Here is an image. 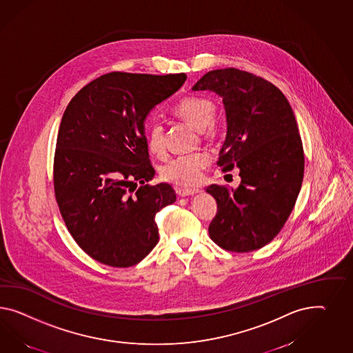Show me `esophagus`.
Returning a JSON list of instances; mask_svg holds the SVG:
<instances>
[{"mask_svg": "<svg viewBox=\"0 0 353 353\" xmlns=\"http://www.w3.org/2000/svg\"><path fill=\"white\" fill-rule=\"evenodd\" d=\"M177 192L180 196H190V195H195V194L201 192V190L199 189H180V190H177Z\"/></svg>", "mask_w": 353, "mask_h": 353, "instance_id": "1", "label": "esophagus"}]
</instances>
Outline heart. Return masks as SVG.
Returning a JSON list of instances; mask_svg holds the SVG:
<instances>
[{
    "mask_svg": "<svg viewBox=\"0 0 353 353\" xmlns=\"http://www.w3.org/2000/svg\"><path fill=\"white\" fill-rule=\"evenodd\" d=\"M173 110L192 127L203 130L213 121L216 114V105L205 97L189 96L180 100ZM146 143L149 152L154 155H164V128L161 122H154L149 127L146 134ZM210 162V155L204 150L177 155L163 164L161 167V176L163 180L173 182L176 185L192 186L199 181L201 172L208 167Z\"/></svg>",
    "mask_w": 353,
    "mask_h": 353,
    "instance_id": "b5f03b06",
    "label": "heart"
}]
</instances>
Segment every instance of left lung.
Listing matches in <instances>:
<instances>
[{
  "label": "left lung",
  "instance_id": "8db88e82",
  "mask_svg": "<svg viewBox=\"0 0 353 353\" xmlns=\"http://www.w3.org/2000/svg\"><path fill=\"white\" fill-rule=\"evenodd\" d=\"M222 97L228 134L219 150L222 171L240 170L238 189L210 185L217 201L210 236L219 247L245 253L276 236L294 208L305 155L296 117L284 94L261 77L235 68L210 70L192 91Z\"/></svg>",
  "mask_w": 353,
  "mask_h": 353
}]
</instances>
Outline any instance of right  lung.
I'll list each match as a JSON object with an SVG mask.
<instances>
[{
	"label": "right lung",
	"mask_w": 353,
	"mask_h": 353,
	"mask_svg": "<svg viewBox=\"0 0 353 353\" xmlns=\"http://www.w3.org/2000/svg\"><path fill=\"white\" fill-rule=\"evenodd\" d=\"M185 81V73L112 72L78 91L63 114L55 198L70 235L100 263L134 266L158 244L155 214L176 201V192L168 183H148L155 170L143 122Z\"/></svg>",
	"instance_id": "1"
}]
</instances>
